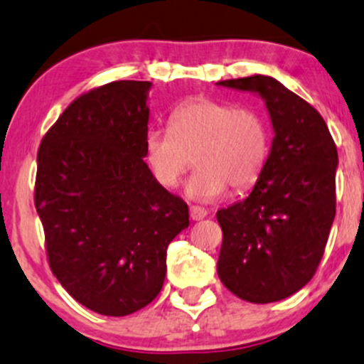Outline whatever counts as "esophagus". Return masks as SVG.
<instances>
[{
	"mask_svg": "<svg viewBox=\"0 0 364 364\" xmlns=\"http://www.w3.org/2000/svg\"><path fill=\"white\" fill-rule=\"evenodd\" d=\"M190 217H191V220H202L207 217V210L202 207L193 205V207H190Z\"/></svg>",
	"mask_w": 364,
	"mask_h": 364,
	"instance_id": "obj_1",
	"label": "esophagus"
}]
</instances>
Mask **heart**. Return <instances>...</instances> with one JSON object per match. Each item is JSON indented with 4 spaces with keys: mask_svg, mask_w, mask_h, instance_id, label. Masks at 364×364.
I'll use <instances>...</instances> for the list:
<instances>
[{
    "mask_svg": "<svg viewBox=\"0 0 364 364\" xmlns=\"http://www.w3.org/2000/svg\"><path fill=\"white\" fill-rule=\"evenodd\" d=\"M154 178L174 188L195 162L198 169L186 183V195L212 202L229 186L246 190L258 181L269 157V128L250 107L195 99L171 114V128H150L144 140Z\"/></svg>",
    "mask_w": 364,
    "mask_h": 364,
    "instance_id": "heart-1",
    "label": "heart"
}]
</instances>
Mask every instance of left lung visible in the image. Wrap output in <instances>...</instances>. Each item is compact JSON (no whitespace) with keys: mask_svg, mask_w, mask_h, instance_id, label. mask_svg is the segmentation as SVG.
I'll return each instance as SVG.
<instances>
[{"mask_svg":"<svg viewBox=\"0 0 364 364\" xmlns=\"http://www.w3.org/2000/svg\"><path fill=\"white\" fill-rule=\"evenodd\" d=\"M265 101L274 139L267 164L241 202L217 212V274L237 298L274 303L311 281L336 217L337 149L323 118L265 75L217 82Z\"/></svg>","mask_w":364,"mask_h":364,"instance_id":"obj_1","label":"left lung"}]
</instances>
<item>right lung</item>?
I'll use <instances>...</instances> for the list:
<instances>
[{
	"mask_svg": "<svg viewBox=\"0 0 364 364\" xmlns=\"http://www.w3.org/2000/svg\"><path fill=\"white\" fill-rule=\"evenodd\" d=\"M150 82L119 80L66 107L37 152L36 208L49 267L89 310L124 316L156 299L188 205L145 159Z\"/></svg>",
	"mask_w": 364,
	"mask_h": 364,
	"instance_id": "right-lung-1",
	"label": "right lung"
}]
</instances>
